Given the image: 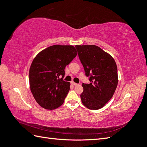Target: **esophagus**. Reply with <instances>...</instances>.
I'll return each mask as SVG.
<instances>
[{
  "mask_svg": "<svg viewBox=\"0 0 147 147\" xmlns=\"http://www.w3.org/2000/svg\"><path fill=\"white\" fill-rule=\"evenodd\" d=\"M71 84L73 85V86H77V85H78V84H77V83H74V81H72V82H71Z\"/></svg>",
  "mask_w": 147,
  "mask_h": 147,
  "instance_id": "obj_1",
  "label": "esophagus"
}]
</instances>
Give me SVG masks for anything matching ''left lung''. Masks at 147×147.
I'll use <instances>...</instances> for the list:
<instances>
[{"label": "left lung", "instance_id": "8db88e82", "mask_svg": "<svg viewBox=\"0 0 147 147\" xmlns=\"http://www.w3.org/2000/svg\"><path fill=\"white\" fill-rule=\"evenodd\" d=\"M78 56L90 84L83 83L80 95L83 104L90 110L103 108L113 96L118 78L117 66L110 54L95 45H76Z\"/></svg>", "mask_w": 147, "mask_h": 147}]
</instances>
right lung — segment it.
I'll return each mask as SVG.
<instances>
[{
  "mask_svg": "<svg viewBox=\"0 0 147 147\" xmlns=\"http://www.w3.org/2000/svg\"><path fill=\"white\" fill-rule=\"evenodd\" d=\"M76 55L73 46L54 45L40 51L33 59L29 69L30 88L40 107L54 110L63 104L70 90L69 82L63 80L64 69Z\"/></svg>",
  "mask_w": 147,
  "mask_h": 147,
  "instance_id": "right-lung-1",
  "label": "right lung"
}]
</instances>
